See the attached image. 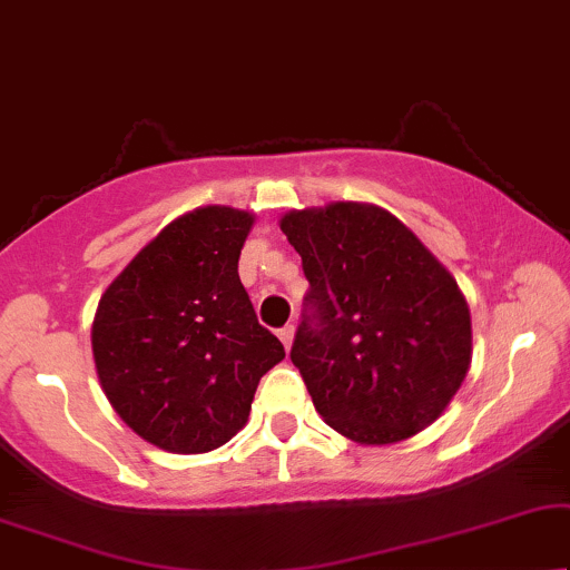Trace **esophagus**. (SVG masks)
Instances as JSON below:
<instances>
[{
    "instance_id": "1",
    "label": "esophagus",
    "mask_w": 570,
    "mask_h": 570,
    "mask_svg": "<svg viewBox=\"0 0 570 570\" xmlns=\"http://www.w3.org/2000/svg\"><path fill=\"white\" fill-rule=\"evenodd\" d=\"M278 338H281V344H284L286 348H292V341H294V325H284V328L278 331Z\"/></svg>"
}]
</instances>
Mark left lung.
<instances>
[{
  "label": "left lung",
  "mask_w": 570,
  "mask_h": 570,
  "mask_svg": "<svg viewBox=\"0 0 570 570\" xmlns=\"http://www.w3.org/2000/svg\"><path fill=\"white\" fill-rule=\"evenodd\" d=\"M281 232L309 281L292 362L317 414L364 445L399 443L445 412L472 364L456 278L389 210H289Z\"/></svg>",
  "instance_id": "8db88e82"
}]
</instances>
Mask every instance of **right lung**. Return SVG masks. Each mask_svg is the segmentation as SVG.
I'll list each match as a JSON object with an SVG mask.
<instances>
[{
	"instance_id": "obj_1",
	"label": "right lung",
	"mask_w": 570,
	"mask_h": 570,
	"mask_svg": "<svg viewBox=\"0 0 570 570\" xmlns=\"http://www.w3.org/2000/svg\"><path fill=\"white\" fill-rule=\"evenodd\" d=\"M255 216L206 206L164 226L98 302L90 344L127 428L171 453H206L247 424L284 346L239 281Z\"/></svg>"
}]
</instances>
